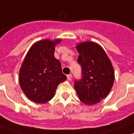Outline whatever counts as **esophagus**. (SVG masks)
I'll list each match as a JSON object with an SVG mask.
<instances>
[{"label":"esophagus","instance_id":"esophagus-1","mask_svg":"<svg viewBox=\"0 0 134 134\" xmlns=\"http://www.w3.org/2000/svg\"><path fill=\"white\" fill-rule=\"evenodd\" d=\"M67 79H68V81H71V79H72V75H71V74H70V75H67Z\"/></svg>","mask_w":134,"mask_h":134}]
</instances>
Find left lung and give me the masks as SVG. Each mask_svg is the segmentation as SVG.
Listing matches in <instances>:
<instances>
[{
	"label": "left lung",
	"instance_id": "1",
	"mask_svg": "<svg viewBox=\"0 0 134 134\" xmlns=\"http://www.w3.org/2000/svg\"><path fill=\"white\" fill-rule=\"evenodd\" d=\"M79 53L78 62L82 69V78L75 81L79 100L87 105L97 104L111 91L114 71L104 49L94 42H83L76 46Z\"/></svg>",
	"mask_w": 134,
	"mask_h": 134
}]
</instances>
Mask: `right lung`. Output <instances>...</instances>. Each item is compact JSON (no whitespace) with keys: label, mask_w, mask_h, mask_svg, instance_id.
<instances>
[{"label":"right lung","mask_w":134,"mask_h":134,"mask_svg":"<svg viewBox=\"0 0 134 134\" xmlns=\"http://www.w3.org/2000/svg\"><path fill=\"white\" fill-rule=\"evenodd\" d=\"M61 39H45L36 42L26 53L19 71V83L29 99L45 103L55 96V90L66 76L61 63L54 56L55 46Z\"/></svg>","instance_id":"1"}]
</instances>
